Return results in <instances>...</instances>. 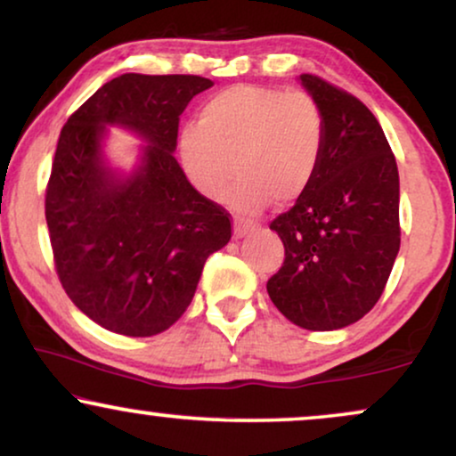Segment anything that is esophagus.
<instances>
[{"label":"esophagus","instance_id":"34e87169","mask_svg":"<svg viewBox=\"0 0 456 456\" xmlns=\"http://www.w3.org/2000/svg\"><path fill=\"white\" fill-rule=\"evenodd\" d=\"M255 230H257V226H255L253 222L242 220V217H234V239H242V236L251 234Z\"/></svg>","mask_w":456,"mask_h":456}]
</instances>
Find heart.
Instances as JSON below:
<instances>
[{
    "mask_svg": "<svg viewBox=\"0 0 456 456\" xmlns=\"http://www.w3.org/2000/svg\"><path fill=\"white\" fill-rule=\"evenodd\" d=\"M326 116L309 93L232 85L211 95L197 124L178 136L186 176L205 197L220 199L234 178L228 203L253 214L267 201L290 205L320 172Z\"/></svg>",
    "mask_w": 456,
    "mask_h": 456,
    "instance_id": "1",
    "label": "heart"
}]
</instances>
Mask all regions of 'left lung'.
<instances>
[{"label":"left lung","instance_id":"1","mask_svg":"<svg viewBox=\"0 0 456 456\" xmlns=\"http://www.w3.org/2000/svg\"><path fill=\"white\" fill-rule=\"evenodd\" d=\"M301 83L326 116V151L309 191L270 224L284 264L267 280L282 315L305 330H338L379 301L401 247L398 167L363 102L315 74Z\"/></svg>","mask_w":456,"mask_h":456}]
</instances>
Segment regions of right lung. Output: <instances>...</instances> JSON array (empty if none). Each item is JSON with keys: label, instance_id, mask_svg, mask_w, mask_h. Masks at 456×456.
<instances>
[{"label": "right lung", "instance_id": "1", "mask_svg": "<svg viewBox=\"0 0 456 456\" xmlns=\"http://www.w3.org/2000/svg\"><path fill=\"white\" fill-rule=\"evenodd\" d=\"M211 85L195 74H122L61 128L45 189L55 272L70 301L110 332L170 328L195 297L205 261L232 236L228 211L203 197L174 158L180 114ZM105 123L150 142L133 177L102 166Z\"/></svg>", "mask_w": 456, "mask_h": 456}]
</instances>
